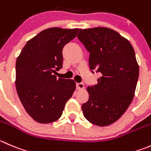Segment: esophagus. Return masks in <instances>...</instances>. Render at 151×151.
Masks as SVG:
<instances>
[{
	"mask_svg": "<svg viewBox=\"0 0 151 151\" xmlns=\"http://www.w3.org/2000/svg\"><path fill=\"white\" fill-rule=\"evenodd\" d=\"M76 86H77V89H82L84 88V84L83 83H77Z\"/></svg>",
	"mask_w": 151,
	"mask_h": 151,
	"instance_id": "esophagus-1",
	"label": "esophagus"
}]
</instances>
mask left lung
Instances as JSON below:
<instances>
[{
  "instance_id": "1",
  "label": "left lung",
  "mask_w": 151,
  "mask_h": 151,
  "mask_svg": "<svg viewBox=\"0 0 151 151\" xmlns=\"http://www.w3.org/2000/svg\"><path fill=\"white\" fill-rule=\"evenodd\" d=\"M89 52L91 72L100 73L94 86H88V100L82 105L84 116L97 126L119 119L131 103L139 78V65L132 45L108 28L80 29L77 35Z\"/></svg>"
}]
</instances>
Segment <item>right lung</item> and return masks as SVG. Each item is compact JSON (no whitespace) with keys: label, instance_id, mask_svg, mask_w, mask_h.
<instances>
[{"label":"right lung","instance_id":"right-lung-1","mask_svg":"<svg viewBox=\"0 0 151 151\" xmlns=\"http://www.w3.org/2000/svg\"><path fill=\"white\" fill-rule=\"evenodd\" d=\"M79 29H45L26 43L16 61L15 86L29 116L39 123L58 120L76 88L73 80L57 78L63 67V49Z\"/></svg>","mask_w":151,"mask_h":151}]
</instances>
